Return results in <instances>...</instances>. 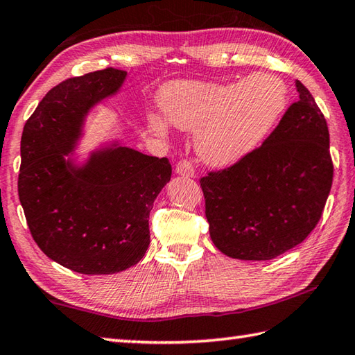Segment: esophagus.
<instances>
[{
  "mask_svg": "<svg viewBox=\"0 0 355 355\" xmlns=\"http://www.w3.org/2000/svg\"><path fill=\"white\" fill-rule=\"evenodd\" d=\"M175 172H177V175L191 177V178L196 175V171H193V166H192V163L189 162V159H183V162H180L177 164Z\"/></svg>",
  "mask_w": 355,
  "mask_h": 355,
  "instance_id": "obj_1",
  "label": "esophagus"
}]
</instances>
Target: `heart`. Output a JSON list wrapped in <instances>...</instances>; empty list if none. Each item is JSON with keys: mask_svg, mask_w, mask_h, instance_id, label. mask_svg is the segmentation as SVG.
I'll use <instances>...</instances> for the list:
<instances>
[{"mask_svg": "<svg viewBox=\"0 0 355 355\" xmlns=\"http://www.w3.org/2000/svg\"><path fill=\"white\" fill-rule=\"evenodd\" d=\"M158 103L172 126L197 132L201 162L225 168L251 154L268 137L286 109L288 89L272 73H254L227 85L172 81L159 90ZM149 124L157 134L168 132L159 115H149Z\"/></svg>", "mask_w": 355, "mask_h": 355, "instance_id": "b5f03b06", "label": "heart"}]
</instances>
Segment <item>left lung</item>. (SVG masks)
Masks as SVG:
<instances>
[{"mask_svg": "<svg viewBox=\"0 0 355 355\" xmlns=\"http://www.w3.org/2000/svg\"><path fill=\"white\" fill-rule=\"evenodd\" d=\"M295 87L298 101L259 149L200 180L211 239L231 259L272 260L322 217L334 173L328 124L309 90Z\"/></svg>", "mask_w": 355, "mask_h": 355, "instance_id": "obj_1", "label": "left lung"}]
</instances>
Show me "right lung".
Returning a JSON list of instances; mask_svg holds the SVG:
<instances>
[{"instance_id": "add662e5", "label": "right lung", "mask_w": 355, "mask_h": 355, "mask_svg": "<svg viewBox=\"0 0 355 355\" xmlns=\"http://www.w3.org/2000/svg\"><path fill=\"white\" fill-rule=\"evenodd\" d=\"M128 73L107 67L49 90L21 135L18 196L35 243L75 272L106 275L140 261L149 212L169 183L168 158L110 140L75 154L90 110L120 92Z\"/></svg>"}]
</instances>
